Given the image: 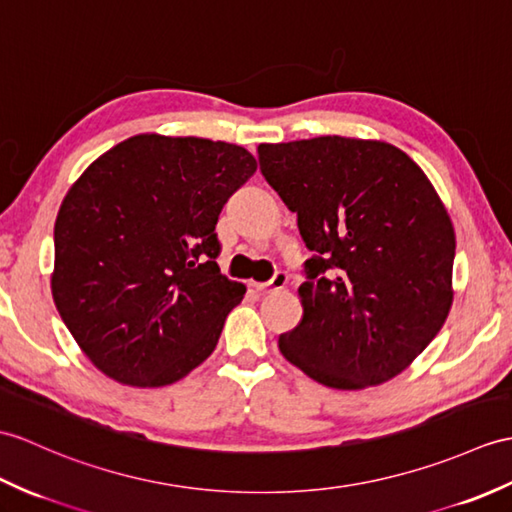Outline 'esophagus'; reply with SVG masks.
I'll use <instances>...</instances> for the list:
<instances>
[{
	"label": "esophagus",
	"mask_w": 512,
	"mask_h": 512,
	"mask_svg": "<svg viewBox=\"0 0 512 512\" xmlns=\"http://www.w3.org/2000/svg\"><path fill=\"white\" fill-rule=\"evenodd\" d=\"M285 283H288V275L279 270V272H275V275H272L270 281L255 283V290L257 292H279V290L285 288Z\"/></svg>",
	"instance_id": "1"
}]
</instances>
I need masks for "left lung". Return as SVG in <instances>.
Here are the masks:
<instances>
[{
  "instance_id": "8db88e82",
  "label": "left lung",
  "mask_w": 512,
  "mask_h": 512,
  "mask_svg": "<svg viewBox=\"0 0 512 512\" xmlns=\"http://www.w3.org/2000/svg\"><path fill=\"white\" fill-rule=\"evenodd\" d=\"M259 170L296 213L312 257L303 318L279 349L316 382H388L434 340L451 307L456 235L406 152L349 137L261 144Z\"/></svg>"
}]
</instances>
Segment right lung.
Here are the masks:
<instances>
[{"instance_id": "1", "label": "right lung", "mask_w": 512, "mask_h": 512, "mask_svg": "<svg viewBox=\"0 0 512 512\" xmlns=\"http://www.w3.org/2000/svg\"><path fill=\"white\" fill-rule=\"evenodd\" d=\"M257 170L227 141L135 135L93 161L54 224L56 310L120 384H174L216 349L246 288L220 272L222 207Z\"/></svg>"}]
</instances>
